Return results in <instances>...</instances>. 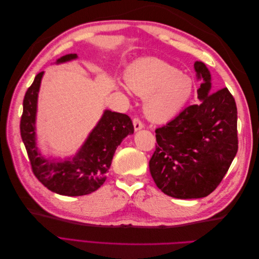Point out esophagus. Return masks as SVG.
<instances>
[{
  "instance_id": "1",
  "label": "esophagus",
  "mask_w": 259,
  "mask_h": 259,
  "mask_svg": "<svg viewBox=\"0 0 259 259\" xmlns=\"http://www.w3.org/2000/svg\"><path fill=\"white\" fill-rule=\"evenodd\" d=\"M133 124H134V130L137 132L139 130H143L144 128V124L143 122L140 121L139 119H137V117H135L134 121H133Z\"/></svg>"
}]
</instances>
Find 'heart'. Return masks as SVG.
<instances>
[{"instance_id": "heart-1", "label": "heart", "mask_w": 259, "mask_h": 259, "mask_svg": "<svg viewBox=\"0 0 259 259\" xmlns=\"http://www.w3.org/2000/svg\"><path fill=\"white\" fill-rule=\"evenodd\" d=\"M130 90L145 98V112L154 122L173 119L189 100L192 81L178 69L158 58H143L124 74Z\"/></svg>"}]
</instances>
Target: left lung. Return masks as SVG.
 <instances>
[{
    "instance_id": "left-lung-1",
    "label": "left lung",
    "mask_w": 259,
    "mask_h": 259,
    "mask_svg": "<svg viewBox=\"0 0 259 259\" xmlns=\"http://www.w3.org/2000/svg\"><path fill=\"white\" fill-rule=\"evenodd\" d=\"M198 105L187 107L175 119L155 130V151L149 169L156 187L169 197H207L221 184L238 152V111L225 88L214 92L210 73L194 62Z\"/></svg>"
}]
</instances>
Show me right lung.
<instances>
[{
  "mask_svg": "<svg viewBox=\"0 0 259 259\" xmlns=\"http://www.w3.org/2000/svg\"><path fill=\"white\" fill-rule=\"evenodd\" d=\"M77 58L76 54L60 57L56 64ZM44 72L37 73L23 98L20 135L25 144L33 174L51 191L67 197L92 193L101 187L110 168L113 154L122 140L134 133L131 117L105 110L80 150L65 161L48 160L36 146L35 119L37 95Z\"/></svg>",
  "mask_w": 259,
  "mask_h": 259,
  "instance_id": "obj_1",
  "label": "right lung"
}]
</instances>
